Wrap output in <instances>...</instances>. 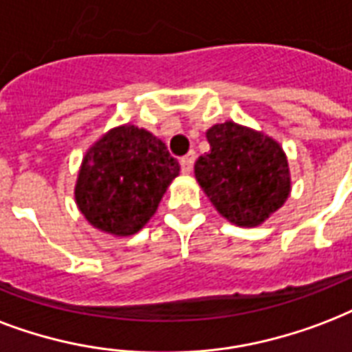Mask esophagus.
Here are the masks:
<instances>
[{"label": "esophagus", "instance_id": "obj_1", "mask_svg": "<svg viewBox=\"0 0 352 352\" xmlns=\"http://www.w3.org/2000/svg\"><path fill=\"white\" fill-rule=\"evenodd\" d=\"M194 162H195V153H188L186 157H182L181 158V170L182 173H190L192 171V168H194Z\"/></svg>", "mask_w": 352, "mask_h": 352}]
</instances>
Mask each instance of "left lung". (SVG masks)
I'll return each mask as SVG.
<instances>
[{
	"label": "left lung",
	"instance_id": "left-lung-1",
	"mask_svg": "<svg viewBox=\"0 0 352 352\" xmlns=\"http://www.w3.org/2000/svg\"><path fill=\"white\" fill-rule=\"evenodd\" d=\"M210 151L195 160V179L214 208L238 227H258L292 192L288 157L272 136L234 122L206 131Z\"/></svg>",
	"mask_w": 352,
	"mask_h": 352
}]
</instances>
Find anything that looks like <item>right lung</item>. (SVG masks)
I'll use <instances>...</instances> for the list:
<instances>
[{
    "mask_svg": "<svg viewBox=\"0 0 352 352\" xmlns=\"http://www.w3.org/2000/svg\"><path fill=\"white\" fill-rule=\"evenodd\" d=\"M181 166L160 138L131 123L104 133L82 157L75 203L107 234H136L157 212Z\"/></svg>",
    "mask_w": 352,
    "mask_h": 352,
    "instance_id": "obj_1",
    "label": "right lung"
}]
</instances>
